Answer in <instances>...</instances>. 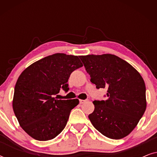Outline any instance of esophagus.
<instances>
[{
  "instance_id": "34e87169",
  "label": "esophagus",
  "mask_w": 157,
  "mask_h": 157,
  "mask_svg": "<svg viewBox=\"0 0 157 157\" xmlns=\"http://www.w3.org/2000/svg\"><path fill=\"white\" fill-rule=\"evenodd\" d=\"M79 102H80V104H83V103L86 102V100H82V99H80V100H79Z\"/></svg>"
}]
</instances>
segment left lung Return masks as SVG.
I'll use <instances>...</instances> for the list:
<instances>
[{
	"instance_id": "8db88e82",
	"label": "left lung",
	"mask_w": 157,
	"mask_h": 157,
	"mask_svg": "<svg viewBox=\"0 0 157 157\" xmlns=\"http://www.w3.org/2000/svg\"><path fill=\"white\" fill-rule=\"evenodd\" d=\"M91 82L107 89V99L94 101L91 124L105 136L120 139L130 134L147 108L146 86L140 74L112 54L80 56Z\"/></svg>"
}]
</instances>
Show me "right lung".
<instances>
[{
  "label": "right lung",
  "mask_w": 157,
  "mask_h": 157,
  "mask_svg": "<svg viewBox=\"0 0 157 157\" xmlns=\"http://www.w3.org/2000/svg\"><path fill=\"white\" fill-rule=\"evenodd\" d=\"M82 66L77 56L58 53L36 61L21 73L15 86L13 109L30 136L48 141L63 130L79 101L58 100L53 96L61 89L68 91L71 74Z\"/></svg>",
  "instance_id": "1"
}]
</instances>
